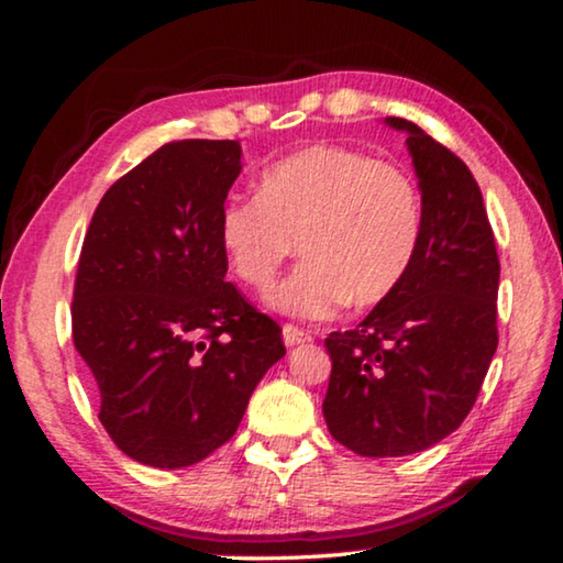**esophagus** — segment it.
<instances>
[{
	"label": "esophagus",
	"mask_w": 563,
	"mask_h": 563,
	"mask_svg": "<svg viewBox=\"0 0 563 563\" xmlns=\"http://www.w3.org/2000/svg\"><path fill=\"white\" fill-rule=\"evenodd\" d=\"M282 338H284V345H299V343H310L312 341V335L310 333H305V330H299L297 325H282Z\"/></svg>",
	"instance_id": "34e87169"
}]
</instances>
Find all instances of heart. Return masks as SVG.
Returning a JSON list of instances; mask_svg holds the SVG:
<instances>
[{"label": "heart", "instance_id": "heart-1", "mask_svg": "<svg viewBox=\"0 0 563 563\" xmlns=\"http://www.w3.org/2000/svg\"><path fill=\"white\" fill-rule=\"evenodd\" d=\"M218 238L230 272L256 291L274 287L297 243L305 261L272 307L328 320L345 302L368 307L399 287L422 238V197L397 164L318 143L274 161L258 197H230Z\"/></svg>", "mask_w": 563, "mask_h": 563}]
</instances>
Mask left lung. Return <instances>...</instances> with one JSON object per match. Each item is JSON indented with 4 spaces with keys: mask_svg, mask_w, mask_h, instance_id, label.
Segmentation results:
<instances>
[{
    "mask_svg": "<svg viewBox=\"0 0 563 563\" xmlns=\"http://www.w3.org/2000/svg\"><path fill=\"white\" fill-rule=\"evenodd\" d=\"M422 191V238L399 287L345 333L322 402L330 435L358 456L426 451L472 412L497 351L499 258L479 184L456 153L402 118Z\"/></svg>",
    "mask_w": 563,
    "mask_h": 563,
    "instance_id": "8db88e82",
    "label": "left lung"
}]
</instances>
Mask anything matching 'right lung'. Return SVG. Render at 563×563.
Wrapping results in <instances>:
<instances>
[{
  "instance_id": "right-lung-1",
  "label": "right lung",
  "mask_w": 563,
  "mask_h": 563,
  "mask_svg": "<svg viewBox=\"0 0 563 563\" xmlns=\"http://www.w3.org/2000/svg\"><path fill=\"white\" fill-rule=\"evenodd\" d=\"M238 141H174L97 205L74 284V345L99 422L145 466L210 456L284 353L282 328L225 282L218 220Z\"/></svg>"
}]
</instances>
